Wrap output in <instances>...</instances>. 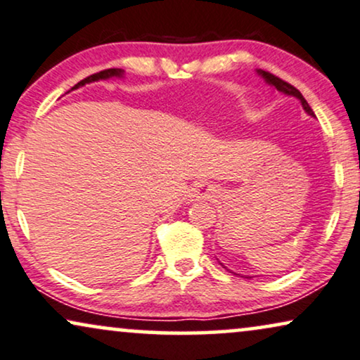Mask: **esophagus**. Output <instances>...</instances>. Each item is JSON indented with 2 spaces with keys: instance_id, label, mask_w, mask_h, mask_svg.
I'll list each match as a JSON object with an SVG mask.
<instances>
[{
  "instance_id": "obj_1",
  "label": "esophagus",
  "mask_w": 360,
  "mask_h": 360,
  "mask_svg": "<svg viewBox=\"0 0 360 360\" xmlns=\"http://www.w3.org/2000/svg\"><path fill=\"white\" fill-rule=\"evenodd\" d=\"M212 195H214V189L211 186H206V184L195 186L193 193H191V198L193 199H211Z\"/></svg>"
}]
</instances>
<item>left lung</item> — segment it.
Here are the masks:
<instances>
[{"label":"left lung","instance_id":"8db88e82","mask_svg":"<svg viewBox=\"0 0 360 360\" xmlns=\"http://www.w3.org/2000/svg\"><path fill=\"white\" fill-rule=\"evenodd\" d=\"M262 75V78L267 81V83L269 84H272V86H276L277 89L281 91V93H284V94H290V96H295L299 99V101L302 103V106H304V109H306V111L309 112V115L311 116H314V111L311 109V106H309V103L306 101V99H304V96L301 94V91H299L297 88H294L292 84H289V83H285L284 79H281V78H277L276 75H272V72H269V71H259ZM245 279H249V277H245Z\"/></svg>","mask_w":360,"mask_h":360}]
</instances>
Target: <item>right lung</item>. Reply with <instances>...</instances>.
Masks as SVG:
<instances>
[{"label": "right lung", "mask_w": 360, "mask_h": 360, "mask_svg": "<svg viewBox=\"0 0 360 360\" xmlns=\"http://www.w3.org/2000/svg\"><path fill=\"white\" fill-rule=\"evenodd\" d=\"M122 71L121 70H115V68H111V70H104V71H99V72H94V75L88 76V78H84L83 81H79L78 84L75 86V88H79V86H83L86 83H93V81H98V79H106V78H111V76H121ZM72 88V89H75Z\"/></svg>", "instance_id": "right-lung-1"}]
</instances>
